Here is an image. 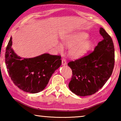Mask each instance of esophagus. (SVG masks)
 Here are the masks:
<instances>
[{
  "label": "esophagus",
  "instance_id": "obj_1",
  "mask_svg": "<svg viewBox=\"0 0 121 121\" xmlns=\"http://www.w3.org/2000/svg\"><path fill=\"white\" fill-rule=\"evenodd\" d=\"M66 64H67L66 61H65V59H63L62 60V65H65Z\"/></svg>",
  "mask_w": 121,
  "mask_h": 121
}]
</instances>
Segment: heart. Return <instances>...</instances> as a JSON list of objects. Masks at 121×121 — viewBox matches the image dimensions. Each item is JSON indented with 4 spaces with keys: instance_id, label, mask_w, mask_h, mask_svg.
Returning a JSON list of instances; mask_svg holds the SVG:
<instances>
[{
    "instance_id": "b5f03b06",
    "label": "heart",
    "mask_w": 121,
    "mask_h": 121,
    "mask_svg": "<svg viewBox=\"0 0 121 121\" xmlns=\"http://www.w3.org/2000/svg\"><path fill=\"white\" fill-rule=\"evenodd\" d=\"M88 37L87 32L84 31L73 32L62 37V44L69 48L68 54L71 58H81L89 52L92 43L87 39ZM55 47L59 52H62L63 50V46L61 43H56Z\"/></svg>"
}]
</instances>
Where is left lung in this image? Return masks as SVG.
<instances>
[{
    "mask_svg": "<svg viewBox=\"0 0 121 121\" xmlns=\"http://www.w3.org/2000/svg\"><path fill=\"white\" fill-rule=\"evenodd\" d=\"M99 32L104 39L98 44L93 52L68 63L73 71L69 89L77 95L84 97L95 93L107 82L113 71V42L102 28H100Z\"/></svg>",
    "mask_w": 121,
    "mask_h": 121,
    "instance_id": "8db88e82",
    "label": "left lung"
}]
</instances>
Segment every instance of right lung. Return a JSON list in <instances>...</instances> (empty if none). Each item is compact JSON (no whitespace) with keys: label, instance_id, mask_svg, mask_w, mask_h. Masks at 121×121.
Masks as SVG:
<instances>
[{"label":"right lung","instance_id":"right-lung-1","mask_svg":"<svg viewBox=\"0 0 121 121\" xmlns=\"http://www.w3.org/2000/svg\"><path fill=\"white\" fill-rule=\"evenodd\" d=\"M11 37L6 49L7 71L15 85L26 92L37 93L43 90L55 71L61 65V56L44 53L23 58L14 52Z\"/></svg>","mask_w":121,"mask_h":121}]
</instances>
